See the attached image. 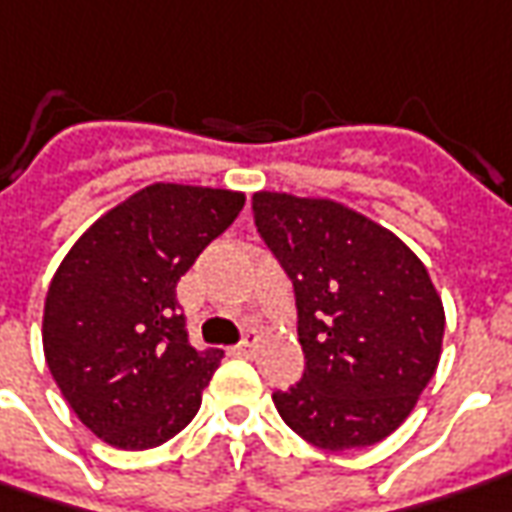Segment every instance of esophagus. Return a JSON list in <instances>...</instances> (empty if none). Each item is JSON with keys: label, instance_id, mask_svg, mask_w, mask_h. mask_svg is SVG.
<instances>
[{"label": "esophagus", "instance_id": "esophagus-1", "mask_svg": "<svg viewBox=\"0 0 512 512\" xmlns=\"http://www.w3.org/2000/svg\"><path fill=\"white\" fill-rule=\"evenodd\" d=\"M232 353H235V356H252V353H255V339H246V342H241L238 347H232Z\"/></svg>", "mask_w": 512, "mask_h": 512}]
</instances>
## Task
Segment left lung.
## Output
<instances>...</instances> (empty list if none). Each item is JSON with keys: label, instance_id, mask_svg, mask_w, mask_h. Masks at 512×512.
<instances>
[{"label": "left lung", "instance_id": "8db88e82", "mask_svg": "<svg viewBox=\"0 0 512 512\" xmlns=\"http://www.w3.org/2000/svg\"><path fill=\"white\" fill-rule=\"evenodd\" d=\"M255 224L288 271L305 375L271 401L311 446H375L412 415L446 311L423 260L342 201L257 190Z\"/></svg>", "mask_w": 512, "mask_h": 512}]
</instances>
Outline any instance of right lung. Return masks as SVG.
Here are the masks:
<instances>
[{
  "label": "right lung",
  "mask_w": 512,
  "mask_h": 512,
  "mask_svg": "<svg viewBox=\"0 0 512 512\" xmlns=\"http://www.w3.org/2000/svg\"><path fill=\"white\" fill-rule=\"evenodd\" d=\"M241 190L156 182L103 212L52 277L41 342L66 403L123 451L196 417L221 350L187 342L176 283L243 210Z\"/></svg>",
  "instance_id": "1"
}]
</instances>
